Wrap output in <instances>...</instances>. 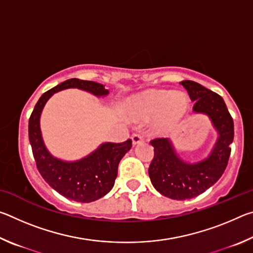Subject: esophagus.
<instances>
[{
	"label": "esophagus",
	"mask_w": 253,
	"mask_h": 253,
	"mask_svg": "<svg viewBox=\"0 0 253 253\" xmlns=\"http://www.w3.org/2000/svg\"><path fill=\"white\" fill-rule=\"evenodd\" d=\"M144 139V136L142 134H139V132H137V134H134L131 136V140H132V144H137L139 142H142Z\"/></svg>",
	"instance_id": "esophagus-1"
}]
</instances>
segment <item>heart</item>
Returning a JSON list of instances; mask_svg holds the SVG:
<instances>
[{
	"label": "heart",
	"mask_w": 253,
	"mask_h": 253,
	"mask_svg": "<svg viewBox=\"0 0 253 253\" xmlns=\"http://www.w3.org/2000/svg\"><path fill=\"white\" fill-rule=\"evenodd\" d=\"M188 107L186 97L182 93L165 90H153L138 98L134 105L135 115L139 118H148L160 114L158 126L166 129L174 126L184 117Z\"/></svg>",
	"instance_id": "obj_1"
}]
</instances>
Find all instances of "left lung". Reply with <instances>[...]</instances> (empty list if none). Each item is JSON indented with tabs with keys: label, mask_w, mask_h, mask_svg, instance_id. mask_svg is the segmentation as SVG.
<instances>
[{
	"label": "left lung",
	"mask_w": 253,
	"mask_h": 253,
	"mask_svg": "<svg viewBox=\"0 0 253 253\" xmlns=\"http://www.w3.org/2000/svg\"><path fill=\"white\" fill-rule=\"evenodd\" d=\"M194 101L193 110L212 119L219 138L207 160L198 164H186L176 156L168 138H154V157L148 168L153 186L164 196L173 200L195 198L217 182L224 173L233 142L234 125L226 105L220 95L192 80L181 83Z\"/></svg>",
	"instance_id": "left-lung-1"
}]
</instances>
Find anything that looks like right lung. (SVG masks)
Segmentation results:
<instances>
[{
  "instance_id": "obj_1",
  "label": "right lung",
  "mask_w": 253,
  "mask_h": 253,
  "mask_svg": "<svg viewBox=\"0 0 253 253\" xmlns=\"http://www.w3.org/2000/svg\"><path fill=\"white\" fill-rule=\"evenodd\" d=\"M67 88H78L96 96H106L105 85L77 78L63 81L50 89L38 100L29 119V139L38 170L49 185L69 200L81 203L93 202L113 188L118 164L131 147V139L123 143H105L84 160L67 163L52 157L41 137L40 115L46 100L54 92Z\"/></svg>"
}]
</instances>
